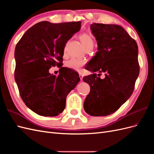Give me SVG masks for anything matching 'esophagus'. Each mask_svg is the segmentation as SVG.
<instances>
[{
    "mask_svg": "<svg viewBox=\"0 0 154 154\" xmlns=\"http://www.w3.org/2000/svg\"><path fill=\"white\" fill-rule=\"evenodd\" d=\"M79 76H80V80H81V81L83 80V74H82V73H80L79 74Z\"/></svg>",
    "mask_w": 154,
    "mask_h": 154,
    "instance_id": "obj_1",
    "label": "esophagus"
}]
</instances>
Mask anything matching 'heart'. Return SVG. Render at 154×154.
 <instances>
[{
	"label": "heart",
	"instance_id": "obj_1",
	"mask_svg": "<svg viewBox=\"0 0 154 154\" xmlns=\"http://www.w3.org/2000/svg\"><path fill=\"white\" fill-rule=\"evenodd\" d=\"M80 39L82 42V43L86 49L93 47L94 46V40L92 37L87 33H83L80 35ZM66 51V46L64 48V51ZM85 62L83 60L77 59V58H72L68 61L66 63L67 67L75 70V71H79L81 67L84 65Z\"/></svg>",
	"mask_w": 154,
	"mask_h": 154
}]
</instances>
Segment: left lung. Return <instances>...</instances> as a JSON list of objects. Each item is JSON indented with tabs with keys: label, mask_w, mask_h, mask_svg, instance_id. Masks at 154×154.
Masks as SVG:
<instances>
[{
	"label": "left lung",
	"mask_w": 154,
	"mask_h": 154,
	"mask_svg": "<svg viewBox=\"0 0 154 154\" xmlns=\"http://www.w3.org/2000/svg\"><path fill=\"white\" fill-rule=\"evenodd\" d=\"M91 29L97 51L85 67L92 74L83 78L91 87L83 108L92 116H105L115 112L132 94L139 73L138 47L119 25L93 23ZM96 72L106 77H97Z\"/></svg>",
	"instance_id": "obj_1"
}]
</instances>
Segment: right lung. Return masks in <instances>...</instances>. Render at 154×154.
<instances>
[{
	"mask_svg": "<svg viewBox=\"0 0 154 154\" xmlns=\"http://www.w3.org/2000/svg\"><path fill=\"white\" fill-rule=\"evenodd\" d=\"M81 22L37 23L26 31L15 49V80L22 100L36 114L57 116L66 107V97L80 82L79 74L62 67L64 48ZM61 68L58 77L50 74L52 66Z\"/></svg>",
	"mask_w": 154,
	"mask_h": 154,
	"instance_id": "right-lung-1",
	"label": "right lung"
}]
</instances>
